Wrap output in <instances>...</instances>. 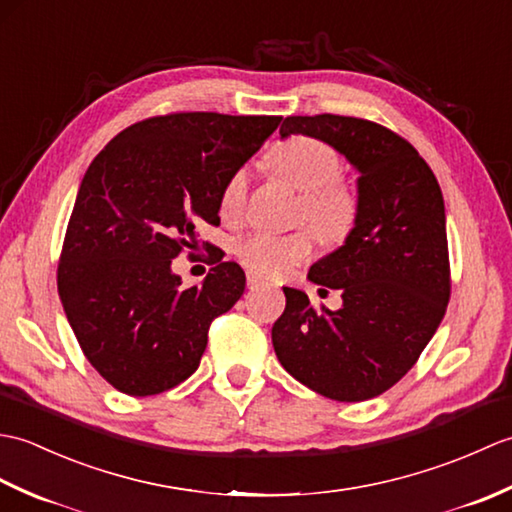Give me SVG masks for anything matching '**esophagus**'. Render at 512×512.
I'll return each instance as SVG.
<instances>
[{"label": "esophagus", "mask_w": 512, "mask_h": 512, "mask_svg": "<svg viewBox=\"0 0 512 512\" xmlns=\"http://www.w3.org/2000/svg\"><path fill=\"white\" fill-rule=\"evenodd\" d=\"M246 284H248V288H257V286L264 284V279L259 277V275H255V273H248L246 275Z\"/></svg>", "instance_id": "esophagus-1"}]
</instances>
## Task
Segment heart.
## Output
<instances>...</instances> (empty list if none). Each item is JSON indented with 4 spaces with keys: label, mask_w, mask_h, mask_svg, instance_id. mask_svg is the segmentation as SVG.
<instances>
[{
    "label": "heart",
    "mask_w": 512,
    "mask_h": 512,
    "mask_svg": "<svg viewBox=\"0 0 512 512\" xmlns=\"http://www.w3.org/2000/svg\"><path fill=\"white\" fill-rule=\"evenodd\" d=\"M273 169L292 187L303 193L301 217L317 228L323 239H343L356 220L354 193L339 182L341 158L319 138H288L273 154ZM248 193L246 171H235L220 195V213L237 220L244 213ZM317 237L310 228L292 233L255 231L239 239L235 255L250 273L264 277H284L314 253Z\"/></svg>",
    "instance_id": "heart-1"
}]
</instances>
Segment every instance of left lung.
<instances>
[{
	"instance_id": "8db88e82",
	"label": "left lung",
	"mask_w": 512,
	"mask_h": 512,
	"mask_svg": "<svg viewBox=\"0 0 512 512\" xmlns=\"http://www.w3.org/2000/svg\"><path fill=\"white\" fill-rule=\"evenodd\" d=\"M319 138L350 162L356 220L343 246L310 266L312 284L341 290L339 310H314L284 288L273 347L290 376L317 394L361 402L405 376L449 303L447 215L440 184L405 138L352 116H288L279 129Z\"/></svg>"
}]
</instances>
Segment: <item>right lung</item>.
<instances>
[{"label": "right lung", "instance_id": "right-lung-1", "mask_svg": "<svg viewBox=\"0 0 512 512\" xmlns=\"http://www.w3.org/2000/svg\"><path fill=\"white\" fill-rule=\"evenodd\" d=\"M281 116L184 112L123 129L85 171L59 262V297L76 341L107 383L129 396L180 385L200 365L209 325L244 295L222 262L180 288L171 259L195 226L220 224L228 178Z\"/></svg>", "mask_w": 512, "mask_h": 512}]
</instances>
